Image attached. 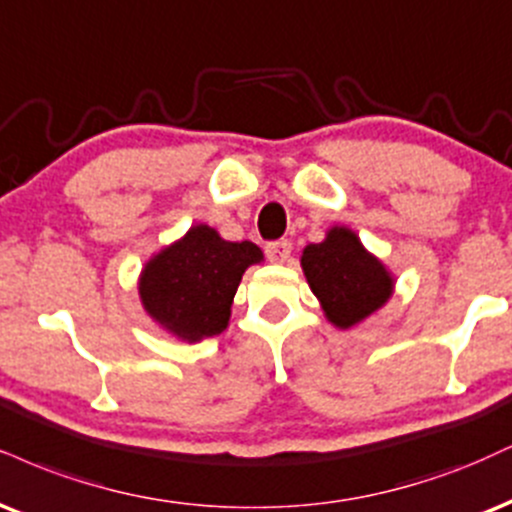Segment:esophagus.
I'll return each instance as SVG.
<instances>
[{
	"mask_svg": "<svg viewBox=\"0 0 512 512\" xmlns=\"http://www.w3.org/2000/svg\"><path fill=\"white\" fill-rule=\"evenodd\" d=\"M291 250H293V243L288 238H279V240H272V243L264 245V252H267V260L269 262H288V257H291Z\"/></svg>",
	"mask_w": 512,
	"mask_h": 512,
	"instance_id": "esophagus-1",
	"label": "esophagus"
}]
</instances>
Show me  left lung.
Listing matches in <instances>:
<instances>
[{"label": "left lung", "instance_id": "1", "mask_svg": "<svg viewBox=\"0 0 512 512\" xmlns=\"http://www.w3.org/2000/svg\"><path fill=\"white\" fill-rule=\"evenodd\" d=\"M303 272L326 317L348 329L379 310L391 295V276L348 229H331L303 250Z\"/></svg>", "mask_w": 512, "mask_h": 512}]
</instances>
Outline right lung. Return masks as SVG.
<instances>
[{
    "label": "right lung",
    "mask_w": 512,
    "mask_h": 512,
    "mask_svg": "<svg viewBox=\"0 0 512 512\" xmlns=\"http://www.w3.org/2000/svg\"><path fill=\"white\" fill-rule=\"evenodd\" d=\"M262 250L250 240L229 243L209 226H193L186 238L159 252L140 279L145 310L183 341H200L226 329L233 295Z\"/></svg>",
    "instance_id": "add662e5"
}]
</instances>
